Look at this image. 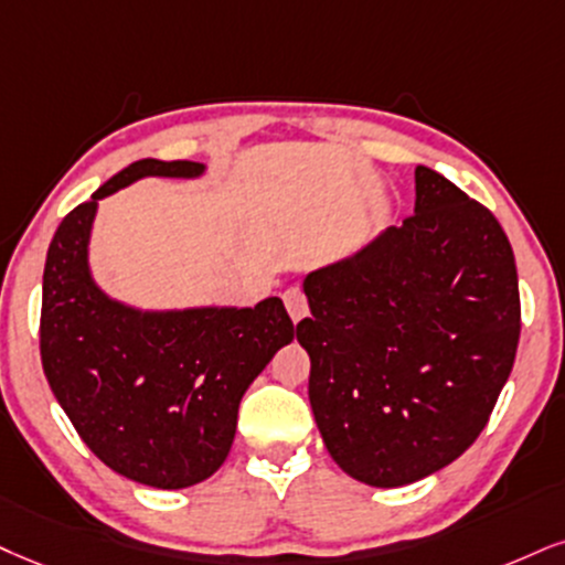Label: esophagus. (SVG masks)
<instances>
[{"mask_svg": "<svg viewBox=\"0 0 565 565\" xmlns=\"http://www.w3.org/2000/svg\"><path fill=\"white\" fill-rule=\"evenodd\" d=\"M282 301H285V309H288V315L294 322H301V319L309 315V303H306V296L301 288H288L282 294Z\"/></svg>", "mask_w": 565, "mask_h": 565, "instance_id": "1", "label": "esophagus"}]
</instances>
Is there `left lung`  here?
<instances>
[{
    "instance_id": "8db88e82",
    "label": "left lung",
    "mask_w": 565,
    "mask_h": 565,
    "mask_svg": "<svg viewBox=\"0 0 565 565\" xmlns=\"http://www.w3.org/2000/svg\"><path fill=\"white\" fill-rule=\"evenodd\" d=\"M414 214L303 277L309 401L332 461L372 487L435 475L477 440L516 359L513 248L490 209L419 164Z\"/></svg>"
}]
</instances>
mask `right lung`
Returning <instances> with one entry per match:
<instances>
[{
    "label": "right lung",
    "mask_w": 565,
    "mask_h": 565,
    "mask_svg": "<svg viewBox=\"0 0 565 565\" xmlns=\"http://www.w3.org/2000/svg\"><path fill=\"white\" fill-rule=\"evenodd\" d=\"M201 162L138 159L62 220L46 250L41 364L90 452L157 490L204 482L225 463L238 406L294 340L280 298L254 309H138L104 294L88 243L99 201L141 178H201Z\"/></svg>",
    "instance_id": "1"
}]
</instances>
